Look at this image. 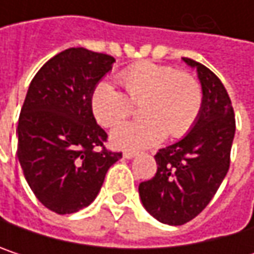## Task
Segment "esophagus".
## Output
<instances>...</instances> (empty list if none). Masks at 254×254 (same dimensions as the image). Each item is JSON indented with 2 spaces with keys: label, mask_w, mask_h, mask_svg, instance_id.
I'll return each instance as SVG.
<instances>
[{
  "label": "esophagus",
  "mask_w": 254,
  "mask_h": 254,
  "mask_svg": "<svg viewBox=\"0 0 254 254\" xmlns=\"http://www.w3.org/2000/svg\"><path fill=\"white\" fill-rule=\"evenodd\" d=\"M138 156V153H135V151H125L124 153V157L125 159H133V157H136Z\"/></svg>",
  "instance_id": "34e87169"
}]
</instances>
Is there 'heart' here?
<instances>
[{"instance_id":"1","label":"heart","mask_w":254,"mask_h":254,"mask_svg":"<svg viewBox=\"0 0 254 254\" xmlns=\"http://www.w3.org/2000/svg\"><path fill=\"white\" fill-rule=\"evenodd\" d=\"M119 80L127 97L109 82H100L91 95V110L103 127H115L141 104L139 121L116 127L110 141L116 148L138 151L185 135L201 112L203 89L198 80L172 66L142 62L121 72Z\"/></svg>"}]
</instances>
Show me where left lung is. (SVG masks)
<instances>
[{
    "mask_svg": "<svg viewBox=\"0 0 254 254\" xmlns=\"http://www.w3.org/2000/svg\"><path fill=\"white\" fill-rule=\"evenodd\" d=\"M182 60L197 69L201 112L182 139L159 150L156 175L138 187L145 210L168 225L190 222L213 198L227 177L235 133L234 109L224 83L201 63Z\"/></svg>",
    "mask_w": 254,
    "mask_h": 254,
    "instance_id": "1",
    "label": "left lung"
}]
</instances>
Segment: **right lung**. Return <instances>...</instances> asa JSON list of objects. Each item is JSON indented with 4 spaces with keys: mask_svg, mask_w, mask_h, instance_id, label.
Instances as JSON below:
<instances>
[{
    "mask_svg": "<svg viewBox=\"0 0 254 254\" xmlns=\"http://www.w3.org/2000/svg\"><path fill=\"white\" fill-rule=\"evenodd\" d=\"M115 63L107 54L69 48L32 79L17 125V157L36 198L59 215L89 206L122 153L106 150L91 95Z\"/></svg>",
    "mask_w": 254,
    "mask_h": 254,
    "instance_id": "obj_1",
    "label": "right lung"
}]
</instances>
